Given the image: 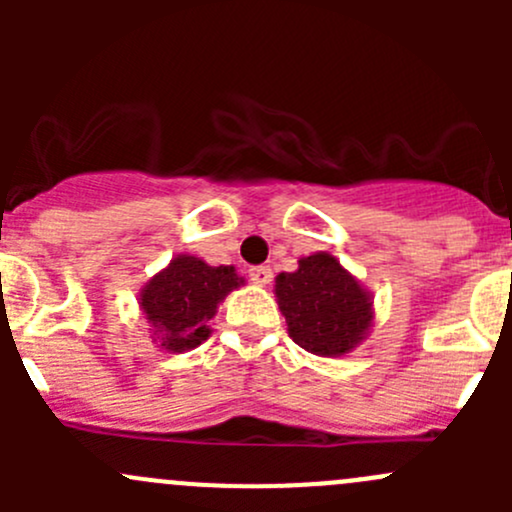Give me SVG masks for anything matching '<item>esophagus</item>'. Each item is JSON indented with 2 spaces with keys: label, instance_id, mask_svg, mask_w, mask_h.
I'll return each instance as SVG.
<instances>
[{
  "label": "esophagus",
  "instance_id": "esophagus-1",
  "mask_svg": "<svg viewBox=\"0 0 512 512\" xmlns=\"http://www.w3.org/2000/svg\"><path fill=\"white\" fill-rule=\"evenodd\" d=\"M250 280L255 282V285H270V282H272V270L267 265L250 267Z\"/></svg>",
  "mask_w": 512,
  "mask_h": 512
}]
</instances>
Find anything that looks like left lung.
<instances>
[{
  "mask_svg": "<svg viewBox=\"0 0 512 512\" xmlns=\"http://www.w3.org/2000/svg\"><path fill=\"white\" fill-rule=\"evenodd\" d=\"M275 297L294 344L317 356H344L374 324L371 292L329 252L299 257L294 272L275 277Z\"/></svg>",
  "mask_w": 512,
  "mask_h": 512,
  "instance_id": "1",
  "label": "left lung"
}]
</instances>
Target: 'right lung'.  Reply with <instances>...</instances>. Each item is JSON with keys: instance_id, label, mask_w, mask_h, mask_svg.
<instances>
[{"instance_id": "add662e5", "label": "right lung", "mask_w": 512, "mask_h": 512, "mask_svg": "<svg viewBox=\"0 0 512 512\" xmlns=\"http://www.w3.org/2000/svg\"><path fill=\"white\" fill-rule=\"evenodd\" d=\"M245 285L232 265L210 267L195 255H175L138 294L151 339L170 354L190 352L210 337L220 302Z\"/></svg>"}]
</instances>
